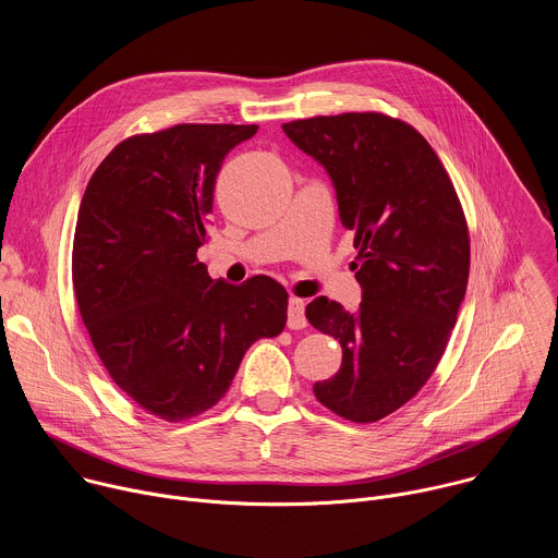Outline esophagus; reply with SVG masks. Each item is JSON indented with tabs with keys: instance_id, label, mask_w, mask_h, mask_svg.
I'll return each mask as SVG.
<instances>
[{
	"instance_id": "esophagus-1",
	"label": "esophagus",
	"mask_w": 558,
	"mask_h": 558,
	"mask_svg": "<svg viewBox=\"0 0 558 558\" xmlns=\"http://www.w3.org/2000/svg\"><path fill=\"white\" fill-rule=\"evenodd\" d=\"M287 327L289 329H304L306 327V317H304V300L291 298L289 308H287Z\"/></svg>"
}]
</instances>
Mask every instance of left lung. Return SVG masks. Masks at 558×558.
I'll list each match as a JSON object with an SVG mask.
<instances>
[{"instance_id":"left-lung-1","label":"left lung","mask_w":558,"mask_h":558,"mask_svg":"<svg viewBox=\"0 0 558 558\" xmlns=\"http://www.w3.org/2000/svg\"><path fill=\"white\" fill-rule=\"evenodd\" d=\"M282 130L327 170L360 250V308L327 295L306 304V320L342 347L340 371L313 392L344 420L377 422L404 407L444 355L470 271L463 209L428 141L400 119L347 112Z\"/></svg>"}]
</instances>
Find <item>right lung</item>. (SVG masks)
<instances>
[{"instance_id": "1", "label": "right lung", "mask_w": 558, "mask_h": 558, "mask_svg": "<svg viewBox=\"0 0 558 558\" xmlns=\"http://www.w3.org/2000/svg\"><path fill=\"white\" fill-rule=\"evenodd\" d=\"M256 130L183 123L132 136L104 158L78 207V313L114 384L168 422L211 409L245 351L287 325L280 282L211 280L196 258L222 158Z\"/></svg>"}]
</instances>
